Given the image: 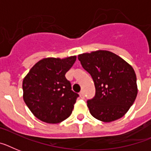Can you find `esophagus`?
Returning a JSON list of instances; mask_svg holds the SVG:
<instances>
[{"label": "esophagus", "instance_id": "esophagus-1", "mask_svg": "<svg viewBox=\"0 0 151 151\" xmlns=\"http://www.w3.org/2000/svg\"><path fill=\"white\" fill-rule=\"evenodd\" d=\"M79 95H80V97H81V99H84V92H83V91H81V92H80Z\"/></svg>", "mask_w": 151, "mask_h": 151}]
</instances>
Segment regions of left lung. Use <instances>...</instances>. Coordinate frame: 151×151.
Here are the masks:
<instances>
[{"label":"left lung","instance_id":"left-lung-1","mask_svg":"<svg viewBox=\"0 0 151 151\" xmlns=\"http://www.w3.org/2000/svg\"><path fill=\"white\" fill-rule=\"evenodd\" d=\"M82 67L95 82V98L87 101L93 117L104 122L122 118L137 98V76L133 67L108 50L78 55Z\"/></svg>","mask_w":151,"mask_h":151}]
</instances>
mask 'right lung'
<instances>
[{"label":"right lung","mask_w":151,"mask_h":151,"mask_svg":"<svg viewBox=\"0 0 151 151\" xmlns=\"http://www.w3.org/2000/svg\"><path fill=\"white\" fill-rule=\"evenodd\" d=\"M76 59V56L42 59L23 79L24 101L32 113L42 122L56 124L71 115L79 95L71 90L65 74Z\"/></svg>","instance_id":"right-lung-1"}]
</instances>
